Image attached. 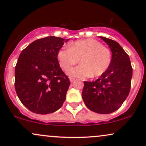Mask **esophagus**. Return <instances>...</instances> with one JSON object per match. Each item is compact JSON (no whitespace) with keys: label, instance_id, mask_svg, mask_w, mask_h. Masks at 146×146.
I'll use <instances>...</instances> for the list:
<instances>
[{"label":"esophagus","instance_id":"34e87169","mask_svg":"<svg viewBox=\"0 0 146 146\" xmlns=\"http://www.w3.org/2000/svg\"><path fill=\"white\" fill-rule=\"evenodd\" d=\"M70 82H72L74 81V78H70Z\"/></svg>","mask_w":146,"mask_h":146}]
</instances>
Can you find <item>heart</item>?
Masks as SVG:
<instances>
[{
    "mask_svg": "<svg viewBox=\"0 0 146 146\" xmlns=\"http://www.w3.org/2000/svg\"><path fill=\"white\" fill-rule=\"evenodd\" d=\"M62 69L67 71L79 62L81 65L71 68L68 74L72 77L86 78L103 75L109 68L111 53L100 42L88 38L72 43L70 48H64L58 53Z\"/></svg>",
    "mask_w": 146,
    "mask_h": 146,
    "instance_id": "b5f03b06",
    "label": "heart"
}]
</instances>
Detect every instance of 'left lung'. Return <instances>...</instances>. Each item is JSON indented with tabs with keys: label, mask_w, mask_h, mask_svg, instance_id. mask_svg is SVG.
<instances>
[{
	"label": "left lung",
	"mask_w": 146,
	"mask_h": 146,
	"mask_svg": "<svg viewBox=\"0 0 146 146\" xmlns=\"http://www.w3.org/2000/svg\"><path fill=\"white\" fill-rule=\"evenodd\" d=\"M110 48L112 56L108 70L94 82H84L82 96L88 109L102 114L118 110L131 88L132 67L129 56L117 42L100 36Z\"/></svg>",
	"instance_id": "8db88e82"
}]
</instances>
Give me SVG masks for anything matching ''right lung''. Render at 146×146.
<instances>
[{
    "instance_id": "1",
    "label": "right lung",
    "mask_w": 146,
    "mask_h": 146,
    "mask_svg": "<svg viewBox=\"0 0 146 146\" xmlns=\"http://www.w3.org/2000/svg\"><path fill=\"white\" fill-rule=\"evenodd\" d=\"M68 40L55 36L38 39L20 54L15 66V90L30 111L50 113L60 108L65 101L70 82L57 57Z\"/></svg>"
}]
</instances>
